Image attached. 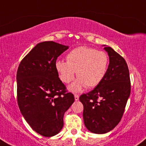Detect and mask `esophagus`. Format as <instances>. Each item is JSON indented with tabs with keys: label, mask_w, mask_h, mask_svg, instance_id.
Segmentation results:
<instances>
[{
	"label": "esophagus",
	"mask_w": 146,
	"mask_h": 146,
	"mask_svg": "<svg viewBox=\"0 0 146 146\" xmlns=\"http://www.w3.org/2000/svg\"><path fill=\"white\" fill-rule=\"evenodd\" d=\"M74 97H75V100L78 101L79 99V95L77 94H74Z\"/></svg>",
	"instance_id": "34e87169"
}]
</instances>
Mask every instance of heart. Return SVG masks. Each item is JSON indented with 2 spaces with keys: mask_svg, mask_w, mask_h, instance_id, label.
<instances>
[{
  "mask_svg": "<svg viewBox=\"0 0 146 146\" xmlns=\"http://www.w3.org/2000/svg\"><path fill=\"white\" fill-rule=\"evenodd\" d=\"M65 58L66 62H55V69L65 84L73 81L76 72L78 78L70 86L73 92H79L85 86L94 88L105 77L109 64V57L105 52L81 46L70 50Z\"/></svg>",
  "mask_w": 146,
  "mask_h": 146,
  "instance_id": "b5f03b06",
  "label": "heart"
}]
</instances>
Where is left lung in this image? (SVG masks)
Instances as JSON below:
<instances>
[{
	"mask_svg": "<svg viewBox=\"0 0 146 146\" xmlns=\"http://www.w3.org/2000/svg\"><path fill=\"white\" fill-rule=\"evenodd\" d=\"M110 64L102 82L79 97L84 105V121L89 131L104 134L118 125L130 94V78L125 60L111 47H105Z\"/></svg>",
	"mask_w": 146,
	"mask_h": 146,
	"instance_id": "left-lung-1",
	"label": "left lung"
}]
</instances>
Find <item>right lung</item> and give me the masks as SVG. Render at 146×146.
Returning a JSON list of instances; mask_svg holds the SVG:
<instances>
[{
    "label": "right lung",
    "mask_w": 146,
    "mask_h": 146,
    "mask_svg": "<svg viewBox=\"0 0 146 146\" xmlns=\"http://www.w3.org/2000/svg\"><path fill=\"white\" fill-rule=\"evenodd\" d=\"M68 48L52 41L40 42L18 68V105L30 127L44 137L60 131L64 114L75 100L55 69L57 59Z\"/></svg>",
    "instance_id": "1"
}]
</instances>
